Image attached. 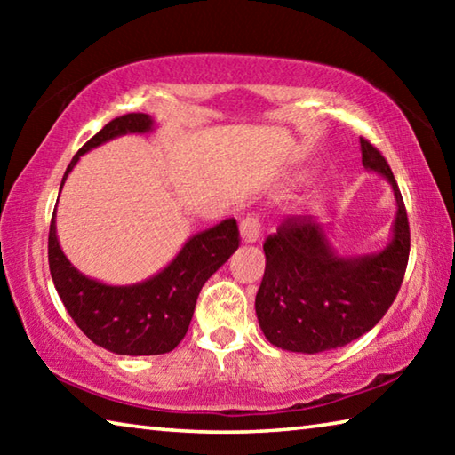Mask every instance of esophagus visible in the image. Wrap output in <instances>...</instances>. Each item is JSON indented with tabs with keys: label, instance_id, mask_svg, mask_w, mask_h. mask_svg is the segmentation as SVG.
Instances as JSON below:
<instances>
[{
	"label": "esophagus",
	"instance_id": "esophagus-1",
	"mask_svg": "<svg viewBox=\"0 0 455 455\" xmlns=\"http://www.w3.org/2000/svg\"><path fill=\"white\" fill-rule=\"evenodd\" d=\"M259 236H260L259 217H255V214H249V217L243 219V222H241V241L251 244V243H257Z\"/></svg>",
	"mask_w": 455,
	"mask_h": 455
}]
</instances>
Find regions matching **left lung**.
<instances>
[{"instance_id":"1","label":"left lung","mask_w":455,"mask_h":455,"mask_svg":"<svg viewBox=\"0 0 455 455\" xmlns=\"http://www.w3.org/2000/svg\"><path fill=\"white\" fill-rule=\"evenodd\" d=\"M361 163L394 188L397 212L391 241L373 255L343 257L327 225L315 217H289L263 244L267 267L255 309L260 331L275 347L323 353L355 341L394 303L410 259V222L402 192L381 152L365 138Z\"/></svg>"}]
</instances>
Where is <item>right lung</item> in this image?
Wrapping results in <instances>:
<instances>
[{
    "label": "right lung",
    "instance_id": "1",
    "mask_svg": "<svg viewBox=\"0 0 455 455\" xmlns=\"http://www.w3.org/2000/svg\"><path fill=\"white\" fill-rule=\"evenodd\" d=\"M154 120L148 114L114 118L76 152L68 174L88 150L124 134H148ZM238 249V227L227 219L192 235L163 271L134 284H106L76 268L61 251L56 235V212L48 238L52 281L61 303L90 341L118 355H160L172 351L187 335L203 284Z\"/></svg>",
    "mask_w": 455,
    "mask_h": 455
}]
</instances>
